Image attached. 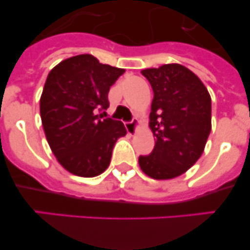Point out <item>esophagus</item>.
Masks as SVG:
<instances>
[{
	"label": "esophagus",
	"mask_w": 250,
	"mask_h": 250,
	"mask_svg": "<svg viewBox=\"0 0 250 250\" xmlns=\"http://www.w3.org/2000/svg\"><path fill=\"white\" fill-rule=\"evenodd\" d=\"M137 126H139V120L137 119H132L131 121H126L125 123V127H126V131L130 135H134L136 132Z\"/></svg>",
	"instance_id": "34e87169"
}]
</instances>
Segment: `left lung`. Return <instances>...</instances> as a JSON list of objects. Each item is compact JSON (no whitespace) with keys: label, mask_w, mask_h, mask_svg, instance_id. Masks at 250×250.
<instances>
[{"label":"left lung","mask_w":250,"mask_h":250,"mask_svg":"<svg viewBox=\"0 0 250 250\" xmlns=\"http://www.w3.org/2000/svg\"><path fill=\"white\" fill-rule=\"evenodd\" d=\"M141 73L153 89L149 127L156 145L139 157V165L153 179H172L203 154L211 131V97L200 78L179 63Z\"/></svg>","instance_id":"obj_1"}]
</instances>
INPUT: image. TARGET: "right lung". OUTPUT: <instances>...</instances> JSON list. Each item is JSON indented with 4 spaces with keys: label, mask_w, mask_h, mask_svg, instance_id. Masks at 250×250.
<instances>
[{
    "label": "right lung",
    "mask_w": 250,
    "mask_h": 250,
    "mask_svg": "<svg viewBox=\"0 0 250 250\" xmlns=\"http://www.w3.org/2000/svg\"><path fill=\"white\" fill-rule=\"evenodd\" d=\"M124 72L84 54L61 61L47 75L40 98L42 127L52 153L72 174H102L116 140L126 135L121 121L102 114L109 89Z\"/></svg>",
    "instance_id": "add662e5"
}]
</instances>
